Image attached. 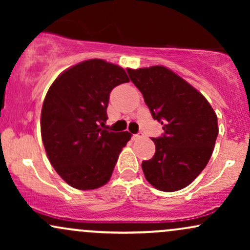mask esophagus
Wrapping results in <instances>:
<instances>
[{
    "label": "esophagus",
    "mask_w": 250,
    "mask_h": 250,
    "mask_svg": "<svg viewBox=\"0 0 250 250\" xmlns=\"http://www.w3.org/2000/svg\"><path fill=\"white\" fill-rule=\"evenodd\" d=\"M142 136H143V134L141 133V131H140V133H137V134H133V136H131V139H133V140H137V139H141Z\"/></svg>",
    "instance_id": "obj_1"
}]
</instances>
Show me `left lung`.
<instances>
[{"label":"left lung","mask_w":250,"mask_h":250,"mask_svg":"<svg viewBox=\"0 0 250 250\" xmlns=\"http://www.w3.org/2000/svg\"><path fill=\"white\" fill-rule=\"evenodd\" d=\"M127 71L165 131L151 139L156 150L153 159L142 162L146 179L162 191L187 187L213 154L219 134L216 114L202 94L166 67Z\"/></svg>","instance_id":"1"}]
</instances>
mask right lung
<instances>
[{"label": "right lung", "mask_w": 250, "mask_h": 250, "mask_svg": "<svg viewBox=\"0 0 250 250\" xmlns=\"http://www.w3.org/2000/svg\"><path fill=\"white\" fill-rule=\"evenodd\" d=\"M125 82L121 67L94 59L63 71L50 85L41 111L42 141L51 166L71 187L96 189L110 179L131 135L101 127L110 91Z\"/></svg>", "instance_id": "add662e5"}]
</instances>
